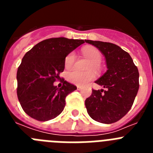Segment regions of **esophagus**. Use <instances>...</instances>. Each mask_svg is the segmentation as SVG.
<instances>
[{"mask_svg": "<svg viewBox=\"0 0 153 153\" xmlns=\"http://www.w3.org/2000/svg\"><path fill=\"white\" fill-rule=\"evenodd\" d=\"M77 90H82V87H81V86H77Z\"/></svg>", "mask_w": 153, "mask_h": 153, "instance_id": "1", "label": "esophagus"}]
</instances>
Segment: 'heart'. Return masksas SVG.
I'll list each match as a JSON object with an SVG mask.
<instances>
[{
  "label": "heart",
  "instance_id": "1",
  "mask_svg": "<svg viewBox=\"0 0 153 153\" xmlns=\"http://www.w3.org/2000/svg\"><path fill=\"white\" fill-rule=\"evenodd\" d=\"M83 53L90 61L88 69H93L96 71L100 70V63L102 61V53L95 47H85L83 49ZM76 60V54L74 52H70L64 59L65 68L67 70L72 68ZM67 80L77 86H84L86 83L95 78V74L90 70L86 72H79L77 70H73L67 74Z\"/></svg>",
  "mask_w": 153,
  "mask_h": 153
}]
</instances>
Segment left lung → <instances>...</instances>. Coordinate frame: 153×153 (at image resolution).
Here are the masks:
<instances>
[{
    "label": "left lung",
    "instance_id": "left-lung-1",
    "mask_svg": "<svg viewBox=\"0 0 153 153\" xmlns=\"http://www.w3.org/2000/svg\"><path fill=\"white\" fill-rule=\"evenodd\" d=\"M98 48L106 58L107 71L95 83L106 90H92L85 100L93 120L102 123L117 122L132 107L139 90V70L127 52L116 44L85 40Z\"/></svg>",
    "mask_w": 153,
    "mask_h": 153
}]
</instances>
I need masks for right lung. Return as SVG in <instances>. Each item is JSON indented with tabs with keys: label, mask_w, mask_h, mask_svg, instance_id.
Here are the masks:
<instances>
[{
	"label": "right lung",
	"mask_w": 153,
	"mask_h": 153,
	"mask_svg": "<svg viewBox=\"0 0 153 153\" xmlns=\"http://www.w3.org/2000/svg\"><path fill=\"white\" fill-rule=\"evenodd\" d=\"M83 43V40L50 38L26 53L17 69V93L28 116L38 121H47L62 113L66 97L76 86L64 79L60 88L53 83L60 79L66 56Z\"/></svg>",
	"instance_id": "obj_1"
}]
</instances>
